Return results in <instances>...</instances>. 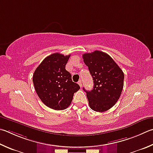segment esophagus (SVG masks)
I'll use <instances>...</instances> for the list:
<instances>
[{"label": "esophagus", "instance_id": "1", "mask_svg": "<svg viewBox=\"0 0 153 153\" xmlns=\"http://www.w3.org/2000/svg\"><path fill=\"white\" fill-rule=\"evenodd\" d=\"M78 84H79V85L80 86V87H82V80H79Z\"/></svg>", "mask_w": 153, "mask_h": 153}]
</instances>
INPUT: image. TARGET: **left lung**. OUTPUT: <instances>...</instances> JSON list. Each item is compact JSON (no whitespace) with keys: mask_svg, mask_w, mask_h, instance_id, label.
<instances>
[{"mask_svg":"<svg viewBox=\"0 0 153 153\" xmlns=\"http://www.w3.org/2000/svg\"><path fill=\"white\" fill-rule=\"evenodd\" d=\"M94 80L93 90H85L89 105L96 112L110 109L121 95L124 75L122 69L109 55L94 51L82 55Z\"/></svg>","mask_w":153,"mask_h":153,"instance_id":"8db88e82","label":"left lung"}]
</instances>
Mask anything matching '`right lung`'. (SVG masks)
<instances>
[{"label":"right lung","instance_id":"right-lung-1","mask_svg":"<svg viewBox=\"0 0 153 153\" xmlns=\"http://www.w3.org/2000/svg\"><path fill=\"white\" fill-rule=\"evenodd\" d=\"M71 55L55 53L43 59L33 74L36 92L43 103L51 109L62 110L71 104L79 85L71 79L65 65Z\"/></svg>","mask_w":153,"mask_h":153}]
</instances>
